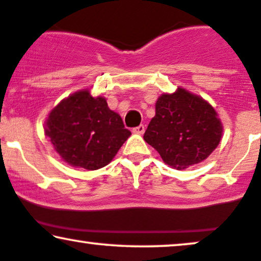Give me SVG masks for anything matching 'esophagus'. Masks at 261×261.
<instances>
[{"label":"esophagus","instance_id":"34e87169","mask_svg":"<svg viewBox=\"0 0 261 261\" xmlns=\"http://www.w3.org/2000/svg\"><path fill=\"white\" fill-rule=\"evenodd\" d=\"M144 132H145V125L144 124H140V125H138V127L133 128V133H136V134H143Z\"/></svg>","mask_w":261,"mask_h":261}]
</instances>
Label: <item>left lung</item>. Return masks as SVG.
<instances>
[{"label": "left lung", "mask_w": 261, "mask_h": 261, "mask_svg": "<svg viewBox=\"0 0 261 261\" xmlns=\"http://www.w3.org/2000/svg\"><path fill=\"white\" fill-rule=\"evenodd\" d=\"M223 125L217 111L201 96L178 88L156 101L144 140L165 163L184 169L204 161L219 145Z\"/></svg>", "instance_id": "1"}]
</instances>
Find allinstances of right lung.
Instances as JSON below:
<instances>
[{
  "label": "right lung",
  "instance_id": "right-lung-1",
  "mask_svg": "<svg viewBox=\"0 0 261 261\" xmlns=\"http://www.w3.org/2000/svg\"><path fill=\"white\" fill-rule=\"evenodd\" d=\"M44 133L63 161L88 170L109 165L130 136L106 99L93 98L88 89L60 101L48 115Z\"/></svg>",
  "mask_w": 261,
  "mask_h": 261
}]
</instances>
